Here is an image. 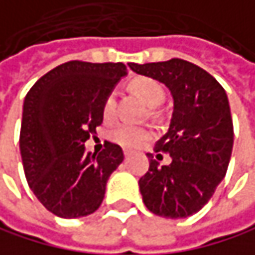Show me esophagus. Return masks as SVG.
Listing matches in <instances>:
<instances>
[{
	"instance_id": "obj_1",
	"label": "esophagus",
	"mask_w": 255,
	"mask_h": 255,
	"mask_svg": "<svg viewBox=\"0 0 255 255\" xmlns=\"http://www.w3.org/2000/svg\"><path fill=\"white\" fill-rule=\"evenodd\" d=\"M124 155H125V158H128L131 155V151L130 149H124Z\"/></svg>"
}]
</instances>
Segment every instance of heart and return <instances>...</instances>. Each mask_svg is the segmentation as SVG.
<instances>
[{"instance_id":"b5f03b06","label":"heart","mask_w":255,"mask_h":255,"mask_svg":"<svg viewBox=\"0 0 255 255\" xmlns=\"http://www.w3.org/2000/svg\"><path fill=\"white\" fill-rule=\"evenodd\" d=\"M131 88L149 107H157L166 98L164 88L157 80L149 77H139L133 80ZM115 109H116V92L112 91L106 95L103 101V116L106 119H112L115 115ZM151 136L152 131L146 128V127H137L130 124H121L109 133V139L113 143L121 145L124 148H137L143 142L151 139Z\"/></svg>"}]
</instances>
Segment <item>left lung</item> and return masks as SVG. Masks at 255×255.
Segmentation results:
<instances>
[{
	"instance_id": "obj_1",
	"label": "left lung",
	"mask_w": 255,
	"mask_h": 255,
	"mask_svg": "<svg viewBox=\"0 0 255 255\" xmlns=\"http://www.w3.org/2000/svg\"><path fill=\"white\" fill-rule=\"evenodd\" d=\"M142 76L164 83L173 97L169 131L155 143L160 166L148 154L149 170L139 181L145 206L164 218H187L199 212L224 179L232 149L233 122L224 88L208 71L188 61L128 64Z\"/></svg>"
}]
</instances>
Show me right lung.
I'll return each instance as SVG.
<instances>
[{"label": "right lung", "mask_w": 255, "mask_h": 255, "mask_svg": "<svg viewBox=\"0 0 255 255\" xmlns=\"http://www.w3.org/2000/svg\"><path fill=\"white\" fill-rule=\"evenodd\" d=\"M122 62L70 61L40 77L23 101L20 155L31 191L61 218L95 212L109 176L124 160L119 145L86 152L85 142L103 122V101L121 77Z\"/></svg>", "instance_id": "right-lung-1"}]
</instances>
